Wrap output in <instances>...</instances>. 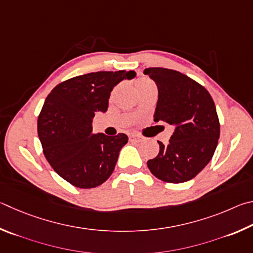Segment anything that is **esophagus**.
<instances>
[{
  "instance_id": "1",
  "label": "esophagus",
  "mask_w": 253,
  "mask_h": 253,
  "mask_svg": "<svg viewBox=\"0 0 253 253\" xmlns=\"http://www.w3.org/2000/svg\"><path fill=\"white\" fill-rule=\"evenodd\" d=\"M130 140L133 141V142H140L142 138L138 133H131L130 134Z\"/></svg>"
}]
</instances>
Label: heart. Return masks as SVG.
<instances>
[{"label": "heart", "mask_w": 253, "mask_h": 253, "mask_svg": "<svg viewBox=\"0 0 253 253\" xmlns=\"http://www.w3.org/2000/svg\"><path fill=\"white\" fill-rule=\"evenodd\" d=\"M150 81H148V80H145V79H141V80H138V81H136V83H135V86H140V85H142V84H145V83H149Z\"/></svg>", "instance_id": "heart-1"}]
</instances>
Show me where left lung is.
<instances>
[{
	"label": "left lung",
	"mask_w": 253,
	"mask_h": 253,
	"mask_svg": "<svg viewBox=\"0 0 253 253\" xmlns=\"http://www.w3.org/2000/svg\"><path fill=\"white\" fill-rule=\"evenodd\" d=\"M158 86L154 121L174 126L167 145L147 162L158 179L182 183L193 179L211 161L220 138V123L210 93L194 80L174 70H144Z\"/></svg>",
	"instance_id": "left-lung-1"
}]
</instances>
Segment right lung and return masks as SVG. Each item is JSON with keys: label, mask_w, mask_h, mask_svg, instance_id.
Segmentation results:
<instances>
[{"label": "right lung", "mask_w": 253, "mask_h": 253, "mask_svg": "<svg viewBox=\"0 0 253 253\" xmlns=\"http://www.w3.org/2000/svg\"><path fill=\"white\" fill-rule=\"evenodd\" d=\"M134 71H100L72 78L53 88L38 120L43 153L57 174L74 187L95 188L110 178L127 135L92 132L95 112H106L113 87Z\"/></svg>", "instance_id": "add662e5"}]
</instances>
